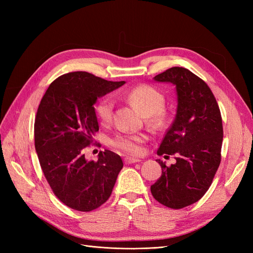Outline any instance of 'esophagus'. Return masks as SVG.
<instances>
[{
	"instance_id": "34e87169",
	"label": "esophagus",
	"mask_w": 253,
	"mask_h": 253,
	"mask_svg": "<svg viewBox=\"0 0 253 253\" xmlns=\"http://www.w3.org/2000/svg\"><path fill=\"white\" fill-rule=\"evenodd\" d=\"M140 159H136V158H125V163L126 165H131V164H136L139 163Z\"/></svg>"
}]
</instances>
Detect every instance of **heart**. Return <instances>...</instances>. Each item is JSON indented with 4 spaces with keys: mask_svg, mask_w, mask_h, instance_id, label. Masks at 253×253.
Segmentation results:
<instances>
[{
    "mask_svg": "<svg viewBox=\"0 0 253 253\" xmlns=\"http://www.w3.org/2000/svg\"><path fill=\"white\" fill-rule=\"evenodd\" d=\"M125 98L135 109L138 110L144 116H148V121L153 126H159L164 120L163 109L165 105V97L158 89L147 84L137 85L125 93ZM114 100L110 96L102 98L95 108L98 119L102 124H109L113 117ZM142 134L119 133L114 136L110 143L112 147L128 155H138L141 152L140 144L145 141Z\"/></svg>",
    "mask_w": 253,
    "mask_h": 253,
    "instance_id": "1",
    "label": "heart"
}]
</instances>
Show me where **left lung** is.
Instances as JSON below:
<instances>
[{"instance_id": "obj_1", "label": "left lung", "mask_w": 253, "mask_h": 253, "mask_svg": "<svg viewBox=\"0 0 253 253\" xmlns=\"http://www.w3.org/2000/svg\"><path fill=\"white\" fill-rule=\"evenodd\" d=\"M175 85L177 110L157 151L175 155L170 167L160 159L162 176L151 186L155 200L171 209L200 201L210 188L219 164L223 122L216 99L207 83L183 67H171L154 77Z\"/></svg>"}]
</instances>
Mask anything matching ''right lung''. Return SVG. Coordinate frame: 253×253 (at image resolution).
I'll return each instance as SVG.
<instances>
[{
    "label": "right lung",
    "mask_w": 253,
    "mask_h": 253,
    "mask_svg": "<svg viewBox=\"0 0 253 253\" xmlns=\"http://www.w3.org/2000/svg\"><path fill=\"white\" fill-rule=\"evenodd\" d=\"M125 83L68 73L50 83L38 108L35 147L41 169L53 194L74 210L89 212L103 205L124 167L121 157L109 150L88 162L84 149L99 131L97 99Z\"/></svg>",
    "instance_id": "add662e5"
}]
</instances>
